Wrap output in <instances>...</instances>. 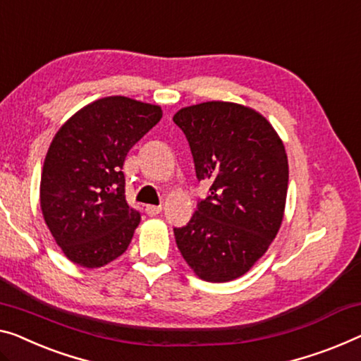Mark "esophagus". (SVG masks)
Returning <instances> with one entry per match:
<instances>
[{"instance_id": "1", "label": "esophagus", "mask_w": 361, "mask_h": 361, "mask_svg": "<svg viewBox=\"0 0 361 361\" xmlns=\"http://www.w3.org/2000/svg\"><path fill=\"white\" fill-rule=\"evenodd\" d=\"M162 212V206H146V214L154 217V215H159Z\"/></svg>"}]
</instances>
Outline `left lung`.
Masks as SVG:
<instances>
[{
  "mask_svg": "<svg viewBox=\"0 0 361 361\" xmlns=\"http://www.w3.org/2000/svg\"><path fill=\"white\" fill-rule=\"evenodd\" d=\"M190 142L206 199L176 245L202 281L228 282L255 266L281 228L288 188L285 147L264 116L230 102H204L173 116Z\"/></svg>",
  "mask_w": 361,
  "mask_h": 361,
  "instance_id": "left-lung-1",
  "label": "left lung"
}]
</instances>
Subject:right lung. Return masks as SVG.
<instances>
[{
	"label": "right lung",
	"instance_id": "right-lung-1",
	"mask_svg": "<svg viewBox=\"0 0 361 361\" xmlns=\"http://www.w3.org/2000/svg\"><path fill=\"white\" fill-rule=\"evenodd\" d=\"M160 118L157 105L105 97L80 109L53 137L43 162L40 207L74 264L102 267L128 250L141 214L126 202L123 164Z\"/></svg>",
	"mask_w": 361,
	"mask_h": 361
}]
</instances>
